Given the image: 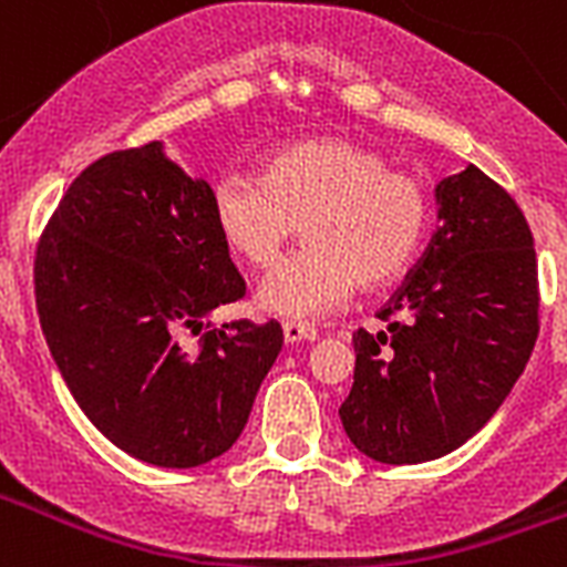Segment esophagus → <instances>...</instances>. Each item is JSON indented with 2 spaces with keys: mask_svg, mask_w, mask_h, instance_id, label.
<instances>
[{
  "mask_svg": "<svg viewBox=\"0 0 567 567\" xmlns=\"http://www.w3.org/2000/svg\"><path fill=\"white\" fill-rule=\"evenodd\" d=\"M315 338H318V329L309 327V323H300V320H287V323H284V340H287V343H300V340Z\"/></svg>",
  "mask_w": 567,
  "mask_h": 567,
  "instance_id": "34e87169",
  "label": "esophagus"
}]
</instances>
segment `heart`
Returning a JSON list of instances; mask_svg holds the SVG:
<instances>
[{"label": "heart", "instance_id": "heart-1", "mask_svg": "<svg viewBox=\"0 0 567 567\" xmlns=\"http://www.w3.org/2000/svg\"><path fill=\"white\" fill-rule=\"evenodd\" d=\"M432 218L420 175L340 135L272 150L258 175L227 173L213 187L215 229L249 269L267 272L300 224L307 247L258 292L260 307L284 318H318L360 287H392L423 252Z\"/></svg>", "mask_w": 567, "mask_h": 567}]
</instances>
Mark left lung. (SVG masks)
Instances as JSON below:
<instances>
[{"mask_svg":"<svg viewBox=\"0 0 567 567\" xmlns=\"http://www.w3.org/2000/svg\"><path fill=\"white\" fill-rule=\"evenodd\" d=\"M440 227L378 312L352 334L354 383L340 420L389 465L437 460L508 398L539 334L537 252L517 202L471 164L437 184Z\"/></svg>","mask_w":567,"mask_h":567,"instance_id":"1","label":"left lung"}]
</instances>
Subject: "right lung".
<instances>
[{"instance_id": "right-lung-1", "label": "right lung", "mask_w": 567, "mask_h": 567, "mask_svg": "<svg viewBox=\"0 0 567 567\" xmlns=\"http://www.w3.org/2000/svg\"><path fill=\"white\" fill-rule=\"evenodd\" d=\"M33 287L79 409L122 452L164 468L227 452L284 346L275 320H207L247 287L215 229L209 184L158 142L76 175L42 229Z\"/></svg>"}]
</instances>
